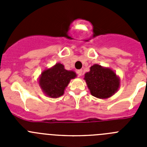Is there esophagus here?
<instances>
[{
  "label": "esophagus",
  "instance_id": "34e87169",
  "mask_svg": "<svg viewBox=\"0 0 147 147\" xmlns=\"http://www.w3.org/2000/svg\"><path fill=\"white\" fill-rule=\"evenodd\" d=\"M76 73H77L78 76H81L82 75V70H78V71H76Z\"/></svg>",
  "mask_w": 147,
  "mask_h": 147
}]
</instances>
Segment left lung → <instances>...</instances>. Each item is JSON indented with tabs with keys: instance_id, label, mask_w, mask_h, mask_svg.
Here are the masks:
<instances>
[{
	"instance_id": "obj_1",
	"label": "left lung",
	"mask_w": 147,
	"mask_h": 147,
	"mask_svg": "<svg viewBox=\"0 0 147 147\" xmlns=\"http://www.w3.org/2000/svg\"><path fill=\"white\" fill-rule=\"evenodd\" d=\"M85 80L92 96L98 98L112 96L119 90L120 79L109 67L95 64L85 74Z\"/></svg>"
}]
</instances>
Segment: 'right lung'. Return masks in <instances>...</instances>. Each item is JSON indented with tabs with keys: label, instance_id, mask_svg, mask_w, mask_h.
Returning <instances> with one entry per match:
<instances>
[{
	"label": "right lung",
	"instance_id": "add662e5",
	"mask_svg": "<svg viewBox=\"0 0 147 147\" xmlns=\"http://www.w3.org/2000/svg\"><path fill=\"white\" fill-rule=\"evenodd\" d=\"M76 76L74 71H67L63 65L57 63L52 67L42 71L39 79V85L46 96L58 98L64 94L71 80Z\"/></svg>",
	"mask_w": 147,
	"mask_h": 147
}]
</instances>
